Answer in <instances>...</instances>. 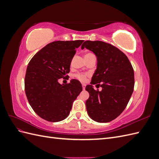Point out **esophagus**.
<instances>
[{"mask_svg":"<svg viewBox=\"0 0 159 159\" xmlns=\"http://www.w3.org/2000/svg\"><path fill=\"white\" fill-rule=\"evenodd\" d=\"M82 88H83V89H85V84H82Z\"/></svg>","mask_w":159,"mask_h":159,"instance_id":"1","label":"esophagus"}]
</instances>
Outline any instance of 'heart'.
Returning <instances> with one entry per match:
<instances>
[{
	"instance_id": "heart-1",
	"label": "heart",
	"mask_w": 159,
	"mask_h": 159,
	"mask_svg": "<svg viewBox=\"0 0 159 159\" xmlns=\"http://www.w3.org/2000/svg\"><path fill=\"white\" fill-rule=\"evenodd\" d=\"M91 55H93L92 54H91V53H86V54H85V58H86V57H88ZM75 78H78V80H80V81H85V75H84V74H78L75 75Z\"/></svg>"
}]
</instances>
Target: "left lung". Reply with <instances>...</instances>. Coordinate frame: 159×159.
<instances>
[{
    "label": "left lung",
    "mask_w": 159,
    "mask_h": 159,
    "mask_svg": "<svg viewBox=\"0 0 159 159\" xmlns=\"http://www.w3.org/2000/svg\"><path fill=\"white\" fill-rule=\"evenodd\" d=\"M84 48L97 57V69L91 85L85 87L89 93L85 102L88 115L93 121L107 123L117 118L125 109L134 89V71L127 56L116 47L102 41H85ZM98 83V84H96ZM100 86L102 91H96Z\"/></svg>",
    "instance_id": "1"
}]
</instances>
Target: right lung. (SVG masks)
<instances>
[{
    "mask_svg": "<svg viewBox=\"0 0 159 159\" xmlns=\"http://www.w3.org/2000/svg\"><path fill=\"white\" fill-rule=\"evenodd\" d=\"M83 42H51L38 52L28 65L25 81L28 101L38 116L48 121L65 119L82 91L78 80H71L68 84H60L58 80L68 76L75 49Z\"/></svg>",
    "mask_w": 159,
    "mask_h": 159,
    "instance_id": "add662e5",
    "label": "right lung"
}]
</instances>
